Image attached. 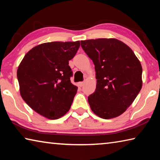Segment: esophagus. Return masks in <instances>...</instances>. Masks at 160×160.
Returning a JSON list of instances; mask_svg holds the SVG:
<instances>
[{"label": "esophagus", "instance_id": "1", "mask_svg": "<svg viewBox=\"0 0 160 160\" xmlns=\"http://www.w3.org/2000/svg\"><path fill=\"white\" fill-rule=\"evenodd\" d=\"M84 84H85V82H80L79 83H78V85H79L80 87H82L84 85Z\"/></svg>", "mask_w": 160, "mask_h": 160}]
</instances>
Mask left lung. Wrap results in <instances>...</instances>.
I'll list each match as a JSON object with an SVG mask.
<instances>
[{"mask_svg": "<svg viewBox=\"0 0 160 160\" xmlns=\"http://www.w3.org/2000/svg\"><path fill=\"white\" fill-rule=\"evenodd\" d=\"M80 44L96 72V90L88 99L92 111L104 119L117 117L142 88L140 61L128 46L116 39L85 40Z\"/></svg>", "mask_w": 160, "mask_h": 160, "instance_id": "8db88e82", "label": "left lung"}]
</instances>
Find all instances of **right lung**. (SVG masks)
<instances>
[{
    "mask_svg": "<svg viewBox=\"0 0 160 160\" xmlns=\"http://www.w3.org/2000/svg\"><path fill=\"white\" fill-rule=\"evenodd\" d=\"M79 47V41L44 43L21 61L17 71L21 97L40 115L57 119L69 111L78 88L70 82L68 62Z\"/></svg>",
    "mask_w": 160,
    "mask_h": 160,
    "instance_id": "obj_1",
    "label": "right lung"
}]
</instances>
